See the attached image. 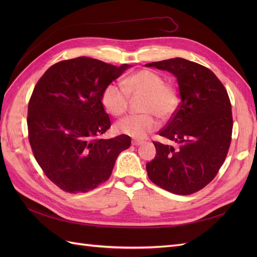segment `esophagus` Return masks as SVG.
<instances>
[{
    "mask_svg": "<svg viewBox=\"0 0 257 257\" xmlns=\"http://www.w3.org/2000/svg\"><path fill=\"white\" fill-rule=\"evenodd\" d=\"M143 144H144L143 141H133V142H132V145H134V146H141Z\"/></svg>",
    "mask_w": 257,
    "mask_h": 257,
    "instance_id": "1",
    "label": "esophagus"
}]
</instances>
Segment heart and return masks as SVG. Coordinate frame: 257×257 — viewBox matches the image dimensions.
<instances>
[{
    "mask_svg": "<svg viewBox=\"0 0 257 257\" xmlns=\"http://www.w3.org/2000/svg\"><path fill=\"white\" fill-rule=\"evenodd\" d=\"M123 88L108 83L100 94L105 109L114 116L126 111L128 96L144 95L142 110L145 113L127 115L115 123L114 130L120 135L143 139L159 127L154 114L168 119L177 110L179 98L172 85L164 83L163 77L150 69H142L130 75L122 81Z\"/></svg>",
    "mask_w": 257,
    "mask_h": 257,
    "instance_id": "b5f03b06",
    "label": "heart"
}]
</instances>
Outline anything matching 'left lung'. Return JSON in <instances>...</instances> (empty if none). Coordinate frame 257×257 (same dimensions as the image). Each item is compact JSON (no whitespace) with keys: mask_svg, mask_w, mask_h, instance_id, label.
I'll return each instance as SVG.
<instances>
[{"mask_svg":"<svg viewBox=\"0 0 257 257\" xmlns=\"http://www.w3.org/2000/svg\"><path fill=\"white\" fill-rule=\"evenodd\" d=\"M175 75L181 102L159 135L179 149L153 142L157 155L147 163L150 180L170 193L190 195L213 180L226 158L232 132L226 89L209 68L175 58L146 64Z\"/></svg>","mask_w":257,"mask_h":257,"instance_id":"8db88e82","label":"left lung"}]
</instances>
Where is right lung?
<instances>
[{
	"mask_svg": "<svg viewBox=\"0 0 257 257\" xmlns=\"http://www.w3.org/2000/svg\"><path fill=\"white\" fill-rule=\"evenodd\" d=\"M128 67L79 57L53 64L37 81L28 107L29 142L38 165L61 190L97 188L130 148L125 135L97 138L111 126L102 91Z\"/></svg>",
	"mask_w": 257,
	"mask_h": 257,
	"instance_id": "right-lung-1",
	"label": "right lung"
}]
</instances>
